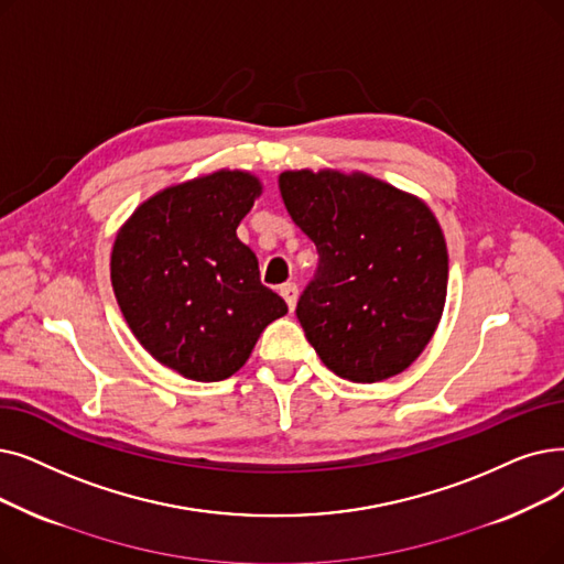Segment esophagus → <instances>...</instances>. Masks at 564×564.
Listing matches in <instances>:
<instances>
[{"label":"esophagus","instance_id":"obj_1","mask_svg":"<svg viewBox=\"0 0 564 564\" xmlns=\"http://www.w3.org/2000/svg\"><path fill=\"white\" fill-rule=\"evenodd\" d=\"M297 295H300V290H297L295 283L281 285V297L285 300V304H288L290 311H295V306H297Z\"/></svg>","mask_w":564,"mask_h":564}]
</instances>
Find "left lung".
Returning <instances> with one entry per match:
<instances>
[{
  "mask_svg": "<svg viewBox=\"0 0 564 564\" xmlns=\"http://www.w3.org/2000/svg\"><path fill=\"white\" fill-rule=\"evenodd\" d=\"M288 214L317 249L297 321L338 378L380 382L422 355L447 297V243L433 212L364 173L288 170Z\"/></svg>",
  "mask_w": 564,
  "mask_h": 564,
  "instance_id": "1",
  "label": "left lung"
}]
</instances>
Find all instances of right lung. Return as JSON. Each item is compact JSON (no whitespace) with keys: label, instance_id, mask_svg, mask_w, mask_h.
<instances>
[{"label":"right lung","instance_id":"right-lung-1","mask_svg":"<svg viewBox=\"0 0 564 564\" xmlns=\"http://www.w3.org/2000/svg\"><path fill=\"white\" fill-rule=\"evenodd\" d=\"M260 193L251 173L218 170L159 191L117 232L110 279L124 321L147 352L188 380L237 373L262 329L288 313L237 237Z\"/></svg>","mask_w":564,"mask_h":564}]
</instances>
